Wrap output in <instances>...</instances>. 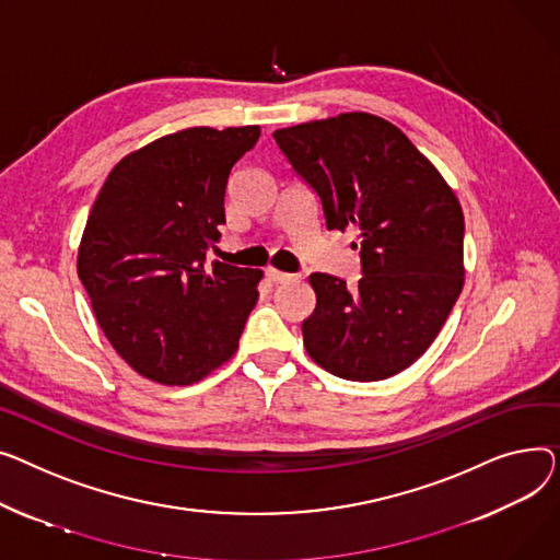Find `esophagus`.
<instances>
[{"mask_svg":"<svg viewBox=\"0 0 560 560\" xmlns=\"http://www.w3.org/2000/svg\"><path fill=\"white\" fill-rule=\"evenodd\" d=\"M267 278H269L271 282H276V284H284V282H295V280L301 278V276H295V273H287V271H280V269H273V267H269V269H267Z\"/></svg>","mask_w":560,"mask_h":560,"instance_id":"obj_1","label":"esophagus"}]
</instances>
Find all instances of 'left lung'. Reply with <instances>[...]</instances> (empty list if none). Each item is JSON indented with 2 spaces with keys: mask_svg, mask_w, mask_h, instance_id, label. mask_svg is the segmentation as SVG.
<instances>
[{
  "mask_svg": "<svg viewBox=\"0 0 560 560\" xmlns=\"http://www.w3.org/2000/svg\"><path fill=\"white\" fill-rule=\"evenodd\" d=\"M278 147L318 194L325 225L354 228L357 287L312 273L307 354L352 382L409 369L432 346L464 289V210L402 130L371 113L278 128ZM354 244V246H357Z\"/></svg>",
  "mask_w": 560,
  "mask_h": 560,
  "instance_id": "8db88e82",
  "label": "left lung"
}]
</instances>
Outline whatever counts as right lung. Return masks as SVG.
Here are the masks:
<instances>
[{
	"label": "right lung",
	"instance_id": "obj_1",
	"mask_svg": "<svg viewBox=\"0 0 560 560\" xmlns=\"http://www.w3.org/2000/svg\"><path fill=\"white\" fill-rule=\"evenodd\" d=\"M259 126H191L124 155L90 210L77 271L102 332L138 375L187 386L223 366L265 278L212 261L225 187Z\"/></svg>",
	"mask_w": 560,
	"mask_h": 560
}]
</instances>
